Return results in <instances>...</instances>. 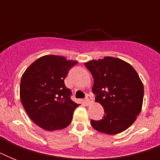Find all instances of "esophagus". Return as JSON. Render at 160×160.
Masks as SVG:
<instances>
[{"instance_id": "34e87169", "label": "esophagus", "mask_w": 160, "mask_h": 160, "mask_svg": "<svg viewBox=\"0 0 160 160\" xmlns=\"http://www.w3.org/2000/svg\"><path fill=\"white\" fill-rule=\"evenodd\" d=\"M92 102V99H91V96H90L89 94H86V96H85V103L86 104V105H90Z\"/></svg>"}]
</instances>
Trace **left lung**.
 Returning <instances> with one entry per match:
<instances>
[{
    "label": "left lung",
    "instance_id": "left-lung-1",
    "mask_svg": "<svg viewBox=\"0 0 160 160\" xmlns=\"http://www.w3.org/2000/svg\"><path fill=\"white\" fill-rule=\"evenodd\" d=\"M94 78L92 91L104 108L100 120H91L95 129L115 134L127 129L141 111L144 85L134 68L118 58L107 56L85 63Z\"/></svg>",
    "mask_w": 160,
    "mask_h": 160
}]
</instances>
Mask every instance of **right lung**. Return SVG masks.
<instances>
[{"label":"right lung","instance_id":"add662e5","mask_svg":"<svg viewBox=\"0 0 160 160\" xmlns=\"http://www.w3.org/2000/svg\"><path fill=\"white\" fill-rule=\"evenodd\" d=\"M75 60L59 55H45L29 66L22 75L21 100L31 120L42 129L53 131L71 123L73 113L79 106L70 96L65 79Z\"/></svg>","mask_w":160,"mask_h":160}]
</instances>
